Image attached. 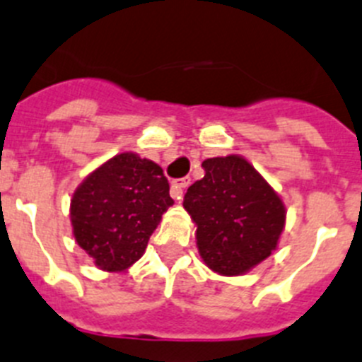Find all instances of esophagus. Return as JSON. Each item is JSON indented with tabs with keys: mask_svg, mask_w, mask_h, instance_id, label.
Wrapping results in <instances>:
<instances>
[{
	"mask_svg": "<svg viewBox=\"0 0 362 362\" xmlns=\"http://www.w3.org/2000/svg\"><path fill=\"white\" fill-rule=\"evenodd\" d=\"M191 184V178L185 177V178H178V180L171 182V197L175 200H182V194H184V189Z\"/></svg>",
	"mask_w": 362,
	"mask_h": 362,
	"instance_id": "esophagus-1",
	"label": "esophagus"
}]
</instances>
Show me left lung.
Wrapping results in <instances>:
<instances>
[{
	"label": "left lung",
	"mask_w": 362,
	"mask_h": 362,
	"mask_svg": "<svg viewBox=\"0 0 362 362\" xmlns=\"http://www.w3.org/2000/svg\"><path fill=\"white\" fill-rule=\"evenodd\" d=\"M184 197L202 259L219 275H243L276 248L286 209L272 185L238 155L207 158Z\"/></svg>",
	"instance_id": "8db88e82"
}]
</instances>
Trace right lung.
Wrapping results in <instances>:
<instances>
[{
  "mask_svg": "<svg viewBox=\"0 0 362 362\" xmlns=\"http://www.w3.org/2000/svg\"><path fill=\"white\" fill-rule=\"evenodd\" d=\"M173 205L162 168L135 153L100 165L74 191L71 223L76 243L105 272H124L146 250L162 214Z\"/></svg>",
  "mask_w": 362,
  "mask_h": 362,
  "instance_id": "right-lung-1",
  "label": "right lung"
}]
</instances>
